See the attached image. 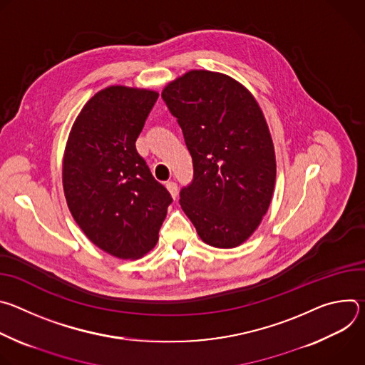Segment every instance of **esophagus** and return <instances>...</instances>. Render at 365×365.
I'll use <instances>...</instances> for the list:
<instances>
[{"label":"esophagus","instance_id":"obj_1","mask_svg":"<svg viewBox=\"0 0 365 365\" xmlns=\"http://www.w3.org/2000/svg\"><path fill=\"white\" fill-rule=\"evenodd\" d=\"M166 187H168V190L170 192L172 197L176 199V197H178V185H176V182H173V180L166 182Z\"/></svg>","mask_w":365,"mask_h":365}]
</instances>
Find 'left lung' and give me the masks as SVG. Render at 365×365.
I'll return each mask as SVG.
<instances>
[{
  "instance_id": "8db88e82",
  "label": "left lung",
  "mask_w": 365,
  "mask_h": 365,
  "mask_svg": "<svg viewBox=\"0 0 365 365\" xmlns=\"http://www.w3.org/2000/svg\"><path fill=\"white\" fill-rule=\"evenodd\" d=\"M193 162L180 206L203 242L242 244L266 215L276 183L273 140L255 98L235 79L190 71L162 92Z\"/></svg>"
}]
</instances>
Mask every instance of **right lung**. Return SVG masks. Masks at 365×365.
Returning a JSON list of instances; mask_svg holds the SVG:
<instances>
[{
	"label": "right lung",
	"instance_id": "obj_1",
	"mask_svg": "<svg viewBox=\"0 0 365 365\" xmlns=\"http://www.w3.org/2000/svg\"><path fill=\"white\" fill-rule=\"evenodd\" d=\"M150 89L108 86L76 117L63 155V190L85 235L118 258H138L159 240L172 196L137 153L158 101Z\"/></svg>",
	"mask_w": 365,
	"mask_h": 365
}]
</instances>
